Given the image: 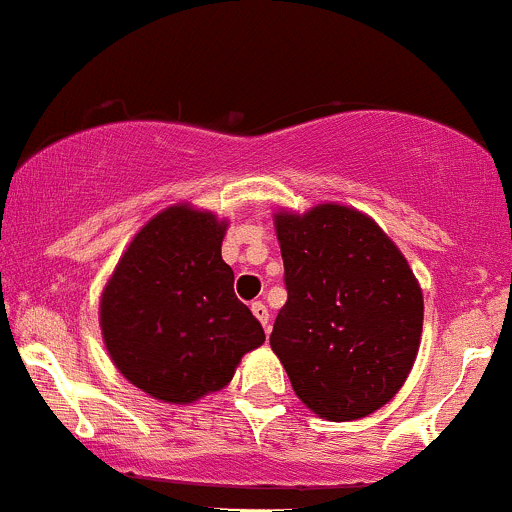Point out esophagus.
<instances>
[{"mask_svg": "<svg viewBox=\"0 0 512 512\" xmlns=\"http://www.w3.org/2000/svg\"><path fill=\"white\" fill-rule=\"evenodd\" d=\"M250 309H252V314H255V319L265 326L267 333H270V311H267V306L262 304V301H252Z\"/></svg>", "mask_w": 512, "mask_h": 512, "instance_id": "obj_1", "label": "esophagus"}]
</instances>
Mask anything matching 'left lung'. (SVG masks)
<instances>
[{"instance_id":"8db88e82","label":"left lung","mask_w":512,"mask_h":512,"mask_svg":"<svg viewBox=\"0 0 512 512\" xmlns=\"http://www.w3.org/2000/svg\"><path fill=\"white\" fill-rule=\"evenodd\" d=\"M287 304L270 346L294 392L331 422L368 417L405 385L422 336V289L405 255L355 208L274 215Z\"/></svg>"}]
</instances>
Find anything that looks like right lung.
Segmentation results:
<instances>
[{
    "label": "right lung",
    "instance_id": "obj_1",
    "mask_svg": "<svg viewBox=\"0 0 512 512\" xmlns=\"http://www.w3.org/2000/svg\"><path fill=\"white\" fill-rule=\"evenodd\" d=\"M228 220L188 203L154 215L102 289L100 328L112 363L157 400L188 405L233 380L265 331L235 297L220 257Z\"/></svg>",
    "mask_w": 512,
    "mask_h": 512
}]
</instances>
